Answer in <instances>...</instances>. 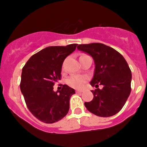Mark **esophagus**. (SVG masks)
<instances>
[{"label":"esophagus","mask_w":147,"mask_h":147,"mask_svg":"<svg viewBox=\"0 0 147 147\" xmlns=\"http://www.w3.org/2000/svg\"><path fill=\"white\" fill-rule=\"evenodd\" d=\"M82 92H83L82 90H76L77 93H82Z\"/></svg>","instance_id":"obj_1"}]
</instances>
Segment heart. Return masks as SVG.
<instances>
[{"label": "heart", "instance_id": "heart-1", "mask_svg": "<svg viewBox=\"0 0 147 147\" xmlns=\"http://www.w3.org/2000/svg\"><path fill=\"white\" fill-rule=\"evenodd\" d=\"M86 79L82 76H77L73 75L71 76L67 80V84L71 87L75 88V89H80L85 84Z\"/></svg>", "mask_w": 147, "mask_h": 147}]
</instances>
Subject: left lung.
<instances>
[{"label":"left lung","mask_w":147,"mask_h":147,"mask_svg":"<svg viewBox=\"0 0 147 147\" xmlns=\"http://www.w3.org/2000/svg\"><path fill=\"white\" fill-rule=\"evenodd\" d=\"M78 49L93 58L95 64L90 84L94 98L84 106L89 112L100 117H110L122 109L131 92L132 73L124 57L113 48L101 43L80 44ZM103 89L98 88V84Z\"/></svg>","instance_id":"8db88e82"}]
</instances>
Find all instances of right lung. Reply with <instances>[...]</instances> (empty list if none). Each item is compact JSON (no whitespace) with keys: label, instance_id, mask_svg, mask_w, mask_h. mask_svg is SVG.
<instances>
[{"label":"right lung","instance_id":"right-lung-1","mask_svg":"<svg viewBox=\"0 0 147 147\" xmlns=\"http://www.w3.org/2000/svg\"><path fill=\"white\" fill-rule=\"evenodd\" d=\"M77 46H49L32 55L23 67L22 94L29 111L43 123H55L68 113L75 89L63 84L61 90L54 92L53 85L61 80L63 61Z\"/></svg>","mask_w":147,"mask_h":147}]
</instances>
